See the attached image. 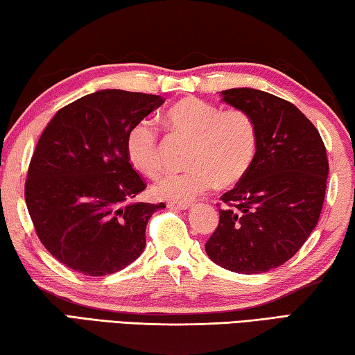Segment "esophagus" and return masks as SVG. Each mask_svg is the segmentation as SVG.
<instances>
[{
  "instance_id": "34e87169",
  "label": "esophagus",
  "mask_w": 355,
  "mask_h": 355,
  "mask_svg": "<svg viewBox=\"0 0 355 355\" xmlns=\"http://www.w3.org/2000/svg\"><path fill=\"white\" fill-rule=\"evenodd\" d=\"M167 207L171 209H188L191 208V203H167Z\"/></svg>"
}]
</instances>
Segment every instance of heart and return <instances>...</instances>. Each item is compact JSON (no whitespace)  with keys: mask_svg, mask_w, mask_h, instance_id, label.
<instances>
[{"mask_svg":"<svg viewBox=\"0 0 355 355\" xmlns=\"http://www.w3.org/2000/svg\"><path fill=\"white\" fill-rule=\"evenodd\" d=\"M172 133L191 139L186 163L189 171L169 173L156 182L153 194L172 203H186L214 188L233 184L249 171L257 153L254 119L241 110L220 111L199 98H182L163 112ZM125 148L131 166L147 177L163 169L158 131L148 120L130 128Z\"/></svg>","mask_w":355,"mask_h":355,"instance_id":"heart-1","label":"heart"}]
</instances>
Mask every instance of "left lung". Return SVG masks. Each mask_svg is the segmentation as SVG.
<instances>
[{
    "label": "left lung",
    "mask_w": 355,
    "mask_h": 355,
    "mask_svg": "<svg viewBox=\"0 0 355 355\" xmlns=\"http://www.w3.org/2000/svg\"><path fill=\"white\" fill-rule=\"evenodd\" d=\"M257 127L249 171L220 200L219 225L205 244L228 271L260 274L280 266L307 241L320 219L329 173L320 131L296 106L250 87L222 91Z\"/></svg>",
    "instance_id": "left-lung-1"
}]
</instances>
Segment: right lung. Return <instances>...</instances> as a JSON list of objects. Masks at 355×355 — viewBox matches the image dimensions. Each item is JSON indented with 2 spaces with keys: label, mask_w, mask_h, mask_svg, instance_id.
I'll return each instance as SVG.
<instances>
[{
  "label": "right lung",
  "mask_w": 355,
  "mask_h": 355,
  "mask_svg": "<svg viewBox=\"0 0 355 355\" xmlns=\"http://www.w3.org/2000/svg\"><path fill=\"white\" fill-rule=\"evenodd\" d=\"M164 103L159 95L105 89L59 110L35 146L25 184L42 244L92 277L127 268L146 248V227L164 203L133 202L146 183L131 166L130 128Z\"/></svg>",
  "instance_id": "obj_1"
}]
</instances>
